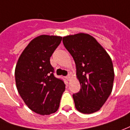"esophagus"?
<instances>
[{
  "label": "esophagus",
  "instance_id": "1",
  "mask_svg": "<svg viewBox=\"0 0 130 130\" xmlns=\"http://www.w3.org/2000/svg\"><path fill=\"white\" fill-rule=\"evenodd\" d=\"M71 78H72V77L70 74H69V75H68V76L66 77V79H67L68 80H70V79H71Z\"/></svg>",
  "mask_w": 130,
  "mask_h": 130
}]
</instances>
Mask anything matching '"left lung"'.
<instances>
[{
	"label": "left lung",
	"instance_id": "8db88e82",
	"mask_svg": "<svg viewBox=\"0 0 130 130\" xmlns=\"http://www.w3.org/2000/svg\"><path fill=\"white\" fill-rule=\"evenodd\" d=\"M62 42L74 59L80 91L72 95L76 109L84 114L99 110L112 92V60L95 38L79 33L63 37Z\"/></svg>",
	"mask_w": 130,
	"mask_h": 130
}]
</instances>
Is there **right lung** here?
Here are the masks:
<instances>
[{"instance_id":"add662e5","label":"right lung","mask_w":130,"mask_h":130,"mask_svg":"<svg viewBox=\"0 0 130 130\" xmlns=\"http://www.w3.org/2000/svg\"><path fill=\"white\" fill-rule=\"evenodd\" d=\"M62 37L40 35L31 41L18 59L14 75L18 93L28 108L41 116L56 112L65 85L53 75L50 58Z\"/></svg>"}]
</instances>
